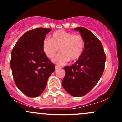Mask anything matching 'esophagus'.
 Wrapping results in <instances>:
<instances>
[{"label": "esophagus", "mask_w": 122, "mask_h": 122, "mask_svg": "<svg viewBox=\"0 0 122 122\" xmlns=\"http://www.w3.org/2000/svg\"><path fill=\"white\" fill-rule=\"evenodd\" d=\"M61 68V67H59L58 66H55V70H58V69H59V68Z\"/></svg>", "instance_id": "esophagus-1"}]
</instances>
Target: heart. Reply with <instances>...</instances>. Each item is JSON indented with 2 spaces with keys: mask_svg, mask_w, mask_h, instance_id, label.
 Returning <instances> with one entry per match:
<instances>
[{
  "mask_svg": "<svg viewBox=\"0 0 122 122\" xmlns=\"http://www.w3.org/2000/svg\"><path fill=\"white\" fill-rule=\"evenodd\" d=\"M61 52L55 56L54 61L58 65H64L70 60H78L84 51L85 41L82 36L74 35L64 30L54 32L50 39H44L42 50L49 58L52 59L59 50Z\"/></svg>",
  "mask_w": 122,
  "mask_h": 122,
  "instance_id": "obj_1",
  "label": "heart"
}]
</instances>
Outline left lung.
Instances as JSON below:
<instances>
[{
    "label": "left lung",
    "instance_id": "left-lung-1",
    "mask_svg": "<svg viewBox=\"0 0 122 122\" xmlns=\"http://www.w3.org/2000/svg\"><path fill=\"white\" fill-rule=\"evenodd\" d=\"M74 30L79 32L84 39V51L74 64L64 67L66 76L62 85L72 96L81 97L87 94L102 77L106 55L100 41L90 30L83 27Z\"/></svg>",
    "mask_w": 122,
    "mask_h": 122
}]
</instances>
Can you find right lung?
<instances>
[{
	"label": "right lung",
	"mask_w": 122,
	"mask_h": 122,
	"mask_svg": "<svg viewBox=\"0 0 122 122\" xmlns=\"http://www.w3.org/2000/svg\"><path fill=\"white\" fill-rule=\"evenodd\" d=\"M52 30L39 28L25 33L13 47L10 68L15 83L23 94L36 97L43 93L55 65L42 50L46 35Z\"/></svg>",
	"instance_id": "1"
}]
</instances>
